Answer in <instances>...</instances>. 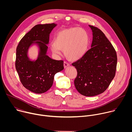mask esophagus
Here are the masks:
<instances>
[{"mask_svg": "<svg viewBox=\"0 0 132 132\" xmlns=\"http://www.w3.org/2000/svg\"><path fill=\"white\" fill-rule=\"evenodd\" d=\"M69 66V64L68 63H67V62H64V68H67V67H68Z\"/></svg>", "mask_w": 132, "mask_h": 132, "instance_id": "obj_1", "label": "esophagus"}]
</instances>
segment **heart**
<instances>
[{
  "instance_id": "obj_1",
  "label": "heart",
  "mask_w": 132,
  "mask_h": 132,
  "mask_svg": "<svg viewBox=\"0 0 132 132\" xmlns=\"http://www.w3.org/2000/svg\"><path fill=\"white\" fill-rule=\"evenodd\" d=\"M90 43L87 32L75 27L62 30L57 33L53 39L51 49L53 53L60 55L63 51L65 57L71 62L82 59L86 53Z\"/></svg>"
}]
</instances>
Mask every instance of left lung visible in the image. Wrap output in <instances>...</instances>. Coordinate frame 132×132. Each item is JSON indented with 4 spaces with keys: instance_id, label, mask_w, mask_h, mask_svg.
I'll list each match as a JSON object with an SVG mask.
<instances>
[{
    "instance_id": "1",
    "label": "left lung",
    "mask_w": 132,
    "mask_h": 132,
    "mask_svg": "<svg viewBox=\"0 0 132 132\" xmlns=\"http://www.w3.org/2000/svg\"><path fill=\"white\" fill-rule=\"evenodd\" d=\"M89 27L93 36L91 48L72 65L77 71L75 88L81 95L92 97L103 93L113 79L117 55L105 34L97 27Z\"/></svg>"
}]
</instances>
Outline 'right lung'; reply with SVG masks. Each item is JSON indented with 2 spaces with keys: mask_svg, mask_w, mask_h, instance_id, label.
<instances>
[{
  "mask_svg": "<svg viewBox=\"0 0 132 132\" xmlns=\"http://www.w3.org/2000/svg\"><path fill=\"white\" fill-rule=\"evenodd\" d=\"M57 24L35 26L20 40L16 50L15 68L23 86L35 93H43L52 86L55 75L64 69L63 61L47 55L50 34ZM33 46L38 49L34 59L29 57Z\"/></svg>",
  "mask_w": 132,
  "mask_h": 132,
  "instance_id": "obj_1",
  "label": "right lung"
}]
</instances>
